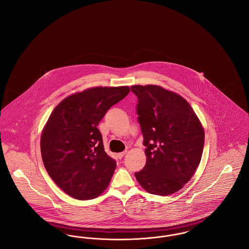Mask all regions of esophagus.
Returning <instances> with one entry per match:
<instances>
[{"instance_id":"1","label":"esophagus","mask_w":249,"mask_h":249,"mask_svg":"<svg viewBox=\"0 0 249 249\" xmlns=\"http://www.w3.org/2000/svg\"><path fill=\"white\" fill-rule=\"evenodd\" d=\"M127 154V151L125 150V151H124V152H122V153H119L118 157L121 159V158H123V157H124L125 155Z\"/></svg>"}]
</instances>
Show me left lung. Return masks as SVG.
Listing matches in <instances>:
<instances>
[{
	"instance_id": "1",
	"label": "left lung",
	"mask_w": 249,
	"mask_h": 249,
	"mask_svg": "<svg viewBox=\"0 0 249 249\" xmlns=\"http://www.w3.org/2000/svg\"><path fill=\"white\" fill-rule=\"evenodd\" d=\"M137 114L146 147V164L135 173L154 195L168 196L189 182L200 162L204 130L189 103L157 85H134Z\"/></svg>"
}]
</instances>
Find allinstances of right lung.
<instances>
[{
	"instance_id": "obj_1",
	"label": "right lung",
	"mask_w": 249,
	"mask_h": 249,
	"mask_svg": "<svg viewBox=\"0 0 249 249\" xmlns=\"http://www.w3.org/2000/svg\"><path fill=\"white\" fill-rule=\"evenodd\" d=\"M129 87H94L69 95L53 109L41 135L44 166L69 196L92 199L104 192L116 169L97 125Z\"/></svg>"
}]
</instances>
